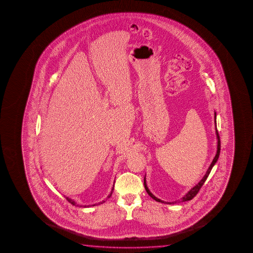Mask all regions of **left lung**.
<instances>
[{
    "instance_id": "obj_1",
    "label": "left lung",
    "mask_w": 253,
    "mask_h": 253,
    "mask_svg": "<svg viewBox=\"0 0 253 253\" xmlns=\"http://www.w3.org/2000/svg\"><path fill=\"white\" fill-rule=\"evenodd\" d=\"M214 122H215V128H216V135H217V139H218V146H217V153L215 155L214 159L212 160V162L211 164L210 167L208 168V170L206 171V174L205 176L203 177V179H202L199 182H198V184L196 185L194 188L190 189L189 192L187 193L186 195H185L184 197H182L181 199H180V201L185 202V201H189V200H191L192 198L196 197V195H197L198 191L200 190L201 189L202 186L204 185V183L206 182V179H207V177L209 176L210 174L211 171V169H212V167L214 166L215 163L217 162V160H218V157H219V152H220V139H219V135H218V130H217V126H216V112H214ZM144 187H145L146 191L147 193L149 194V196L150 197H152L154 200H156L157 202H159V203H164V204H167V205H174V204H177L179 201H174V202H165L162 201V200H160L159 198L158 197H155L154 195L152 194V193L150 192V189H148V187H147V183H146V179L144 178Z\"/></svg>"
}]
</instances>
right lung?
I'll list each match as a JSON object with an SVG mask.
<instances>
[{
  "label": "right lung",
  "instance_id": "obj_1",
  "mask_svg": "<svg viewBox=\"0 0 253 253\" xmlns=\"http://www.w3.org/2000/svg\"><path fill=\"white\" fill-rule=\"evenodd\" d=\"M113 187H114V185H113ZM113 189H114V188H112V192L110 193V195H109V196H108L107 198H110V197H111V196H112V192H113ZM65 198H66V200H67V201H68L69 203H71V204H72V205H73V206H79V205H76V204H77V203H76V202H75V201H73V199H71V198H69V197H65ZM104 202H105V201H104V200H103V202H101V203H99V204H97V205H100V204H103V203H104ZM95 205H96V204H95ZM95 205H93V206H84V207H89V206H95Z\"/></svg>",
  "mask_w": 253,
  "mask_h": 253
}]
</instances>
